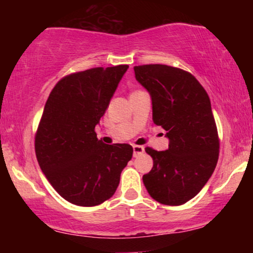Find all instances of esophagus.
Masks as SVG:
<instances>
[{"label": "esophagus", "mask_w": 253, "mask_h": 253, "mask_svg": "<svg viewBox=\"0 0 253 253\" xmlns=\"http://www.w3.org/2000/svg\"><path fill=\"white\" fill-rule=\"evenodd\" d=\"M144 146H139V145H134L133 146V156L134 157H138L139 155H141V153H144Z\"/></svg>", "instance_id": "esophagus-1"}]
</instances>
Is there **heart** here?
I'll use <instances>...</instances> for the list:
<instances>
[{
	"mask_svg": "<svg viewBox=\"0 0 253 253\" xmlns=\"http://www.w3.org/2000/svg\"><path fill=\"white\" fill-rule=\"evenodd\" d=\"M134 92H136V91H134ZM132 94H133V92H132Z\"/></svg>",
	"mask_w": 253,
	"mask_h": 253,
	"instance_id": "1",
	"label": "heart"
}]
</instances>
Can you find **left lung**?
<instances>
[{"instance_id": "1", "label": "left lung", "mask_w": 253, "mask_h": 253, "mask_svg": "<svg viewBox=\"0 0 253 253\" xmlns=\"http://www.w3.org/2000/svg\"><path fill=\"white\" fill-rule=\"evenodd\" d=\"M152 100V119L167 130L169 149L146 147L153 168L143 176L152 199L179 206L195 197L215 169L219 136L211 100L190 72L163 64L134 66Z\"/></svg>"}]
</instances>
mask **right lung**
<instances>
[{
    "mask_svg": "<svg viewBox=\"0 0 253 253\" xmlns=\"http://www.w3.org/2000/svg\"><path fill=\"white\" fill-rule=\"evenodd\" d=\"M127 69L68 75L46 101L36 134L38 163L57 193L74 205L92 207L110 199L132 158L130 145H106L95 132Z\"/></svg>",
    "mask_w": 253,
    "mask_h": 253,
    "instance_id": "obj_1",
    "label": "right lung"
}]
</instances>
